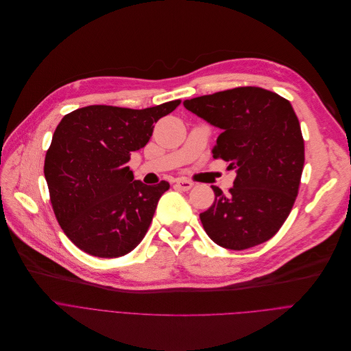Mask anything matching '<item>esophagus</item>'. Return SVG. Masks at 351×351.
<instances>
[{
	"label": "esophagus",
	"mask_w": 351,
	"mask_h": 351,
	"mask_svg": "<svg viewBox=\"0 0 351 351\" xmlns=\"http://www.w3.org/2000/svg\"><path fill=\"white\" fill-rule=\"evenodd\" d=\"M176 185H177V187L180 189V190H182V191H189L191 187H193V182L191 181H189V180H177L176 181Z\"/></svg>",
	"instance_id": "obj_1"
}]
</instances>
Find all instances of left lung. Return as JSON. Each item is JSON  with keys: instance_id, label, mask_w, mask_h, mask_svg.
Instances as JSON below:
<instances>
[{"instance_id": "1", "label": "left lung", "mask_w": 351, "mask_h": 351, "mask_svg": "<svg viewBox=\"0 0 351 351\" xmlns=\"http://www.w3.org/2000/svg\"><path fill=\"white\" fill-rule=\"evenodd\" d=\"M184 108L221 129L214 158L235 170L234 187L199 214L207 235L242 251L271 239L289 217L304 164V141L289 100L255 86L184 100Z\"/></svg>"}]
</instances>
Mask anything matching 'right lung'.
I'll use <instances>...</instances> for the list:
<instances>
[{
	"mask_svg": "<svg viewBox=\"0 0 351 351\" xmlns=\"http://www.w3.org/2000/svg\"><path fill=\"white\" fill-rule=\"evenodd\" d=\"M180 105L147 109L93 105L60 120L45 156L44 173L55 217L84 252L119 258L146 235L167 181L134 180L130 153L147 144L154 123Z\"/></svg>",
	"mask_w": 351,
	"mask_h": 351,
	"instance_id": "add662e5",
	"label": "right lung"
}]
</instances>
